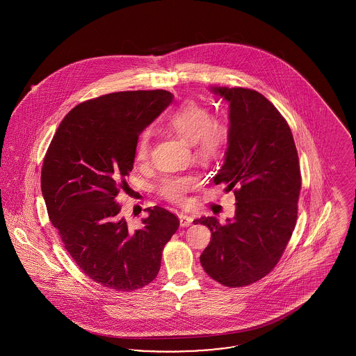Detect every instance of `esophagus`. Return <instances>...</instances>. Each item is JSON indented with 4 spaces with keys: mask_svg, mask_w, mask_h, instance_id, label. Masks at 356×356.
Wrapping results in <instances>:
<instances>
[{
    "mask_svg": "<svg viewBox=\"0 0 356 356\" xmlns=\"http://www.w3.org/2000/svg\"><path fill=\"white\" fill-rule=\"evenodd\" d=\"M179 220H180V225L181 227H189L192 224L193 219L191 216H188L186 213H180L179 215Z\"/></svg>",
    "mask_w": 356,
    "mask_h": 356,
    "instance_id": "1",
    "label": "esophagus"
}]
</instances>
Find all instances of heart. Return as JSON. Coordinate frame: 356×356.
<instances>
[{
	"mask_svg": "<svg viewBox=\"0 0 356 356\" xmlns=\"http://www.w3.org/2000/svg\"><path fill=\"white\" fill-rule=\"evenodd\" d=\"M170 129L192 144L195 154L205 163L216 160L224 152L229 140V127L220 119H212L207 106L196 102H183L167 121ZM151 153V132L144 131L136 143V161L145 163ZM195 176H170L161 180L159 192L170 202L181 203L186 193L195 188Z\"/></svg>",
	"mask_w": 356,
	"mask_h": 356,
	"instance_id": "obj_1",
	"label": "heart"
}]
</instances>
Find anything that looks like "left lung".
I'll list each match as a JSON object with an SVG mask.
<instances>
[{"mask_svg": "<svg viewBox=\"0 0 356 356\" xmlns=\"http://www.w3.org/2000/svg\"><path fill=\"white\" fill-rule=\"evenodd\" d=\"M229 102V140L213 177L236 197L232 220L213 216L212 237L200 256L204 271L225 287H244L275 268L298 219L302 188L299 157L287 121L261 93L247 88H211Z\"/></svg>", "mask_w": 356, "mask_h": 356, "instance_id": "left-lung-1", "label": "left lung"}]
</instances>
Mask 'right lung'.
I'll return each mask as SVG.
<instances>
[{"mask_svg": "<svg viewBox=\"0 0 356 356\" xmlns=\"http://www.w3.org/2000/svg\"><path fill=\"white\" fill-rule=\"evenodd\" d=\"M172 99L157 89L81 102L61 121L45 154L41 191L51 224L80 270L104 287L129 292L148 286L180 225L154 205L144 209L141 228L132 229L116 202L134 168L138 136Z\"/></svg>", "mask_w": 356, "mask_h": 356, "instance_id": "obj_1", "label": "right lung"}]
</instances>
